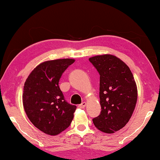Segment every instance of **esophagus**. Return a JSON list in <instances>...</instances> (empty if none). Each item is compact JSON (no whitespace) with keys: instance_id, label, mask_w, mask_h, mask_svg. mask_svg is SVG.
I'll list each match as a JSON object with an SVG mask.
<instances>
[{"instance_id":"esophagus-1","label":"esophagus","mask_w":160,"mask_h":160,"mask_svg":"<svg viewBox=\"0 0 160 160\" xmlns=\"http://www.w3.org/2000/svg\"><path fill=\"white\" fill-rule=\"evenodd\" d=\"M86 105H87L86 102H82V103H81V104L78 106V107L79 108V109H84V108L86 107Z\"/></svg>"}]
</instances>
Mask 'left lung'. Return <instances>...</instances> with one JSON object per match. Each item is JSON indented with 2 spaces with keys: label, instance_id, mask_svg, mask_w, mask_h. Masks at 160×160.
Masks as SVG:
<instances>
[{
  "label": "left lung",
  "instance_id": "left-lung-1",
  "mask_svg": "<svg viewBox=\"0 0 160 160\" xmlns=\"http://www.w3.org/2000/svg\"><path fill=\"white\" fill-rule=\"evenodd\" d=\"M100 74L101 114L93 118L95 127L107 134L126 126L138 101V88L133 74L126 63L111 54L90 57Z\"/></svg>",
  "mask_w": 160,
  "mask_h": 160
}]
</instances>
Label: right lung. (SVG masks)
<instances>
[{
    "label": "right lung",
    "instance_id": "obj_1",
    "mask_svg": "<svg viewBox=\"0 0 160 160\" xmlns=\"http://www.w3.org/2000/svg\"><path fill=\"white\" fill-rule=\"evenodd\" d=\"M74 62L73 59L43 62L32 70L24 84L25 112L35 127L49 135L60 134L73 119L76 107L65 100L59 82Z\"/></svg>",
    "mask_w": 160,
    "mask_h": 160
}]
</instances>
